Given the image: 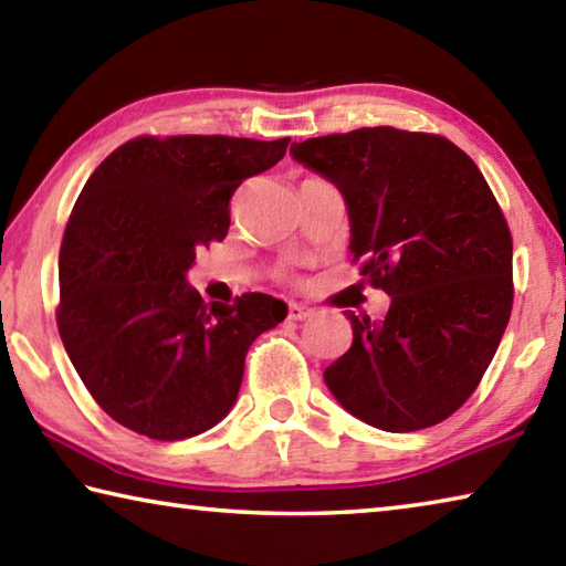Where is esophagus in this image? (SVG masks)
<instances>
[{"instance_id": "1", "label": "esophagus", "mask_w": 566, "mask_h": 566, "mask_svg": "<svg viewBox=\"0 0 566 566\" xmlns=\"http://www.w3.org/2000/svg\"><path fill=\"white\" fill-rule=\"evenodd\" d=\"M312 314H314V312L310 310V306H304V304H290V319H294V322L310 319Z\"/></svg>"}]
</instances>
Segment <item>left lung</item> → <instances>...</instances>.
Masks as SVG:
<instances>
[{"label": "left lung", "mask_w": 566, "mask_h": 566, "mask_svg": "<svg viewBox=\"0 0 566 566\" xmlns=\"http://www.w3.org/2000/svg\"><path fill=\"white\" fill-rule=\"evenodd\" d=\"M337 185L381 322L344 312L352 347L324 369L339 405L385 432L434 427L472 397L514 302L512 234L482 171L447 137L361 127L292 145Z\"/></svg>", "instance_id": "left-lung-1"}]
</instances>
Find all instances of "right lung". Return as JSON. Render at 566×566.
<instances>
[{
    "label": "right lung",
    "mask_w": 566,
    "mask_h": 566,
    "mask_svg": "<svg viewBox=\"0 0 566 566\" xmlns=\"http://www.w3.org/2000/svg\"><path fill=\"white\" fill-rule=\"evenodd\" d=\"M260 142L175 134L124 142L94 169L60 249L56 327L92 399L132 432L177 442L232 409L244 357L286 304L249 292L205 304L187 284L229 232V199L284 157Z\"/></svg>",
    "instance_id": "add662e5"
}]
</instances>
